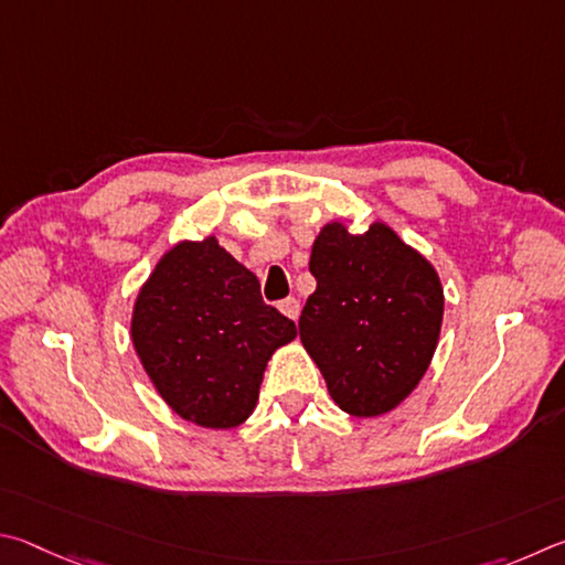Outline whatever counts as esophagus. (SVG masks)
Returning a JSON list of instances; mask_svg holds the SVG:
<instances>
[{
	"mask_svg": "<svg viewBox=\"0 0 565 565\" xmlns=\"http://www.w3.org/2000/svg\"><path fill=\"white\" fill-rule=\"evenodd\" d=\"M277 308H280V312L285 315V318H290V320H298L300 318V300L288 298V300H282L280 305H277Z\"/></svg>",
	"mask_w": 565,
	"mask_h": 565,
	"instance_id": "1",
	"label": "esophagus"
}]
</instances>
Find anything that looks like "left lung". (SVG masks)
Instances as JSON below:
<instances>
[{
    "label": "left lung",
    "instance_id": "8db88e82",
    "mask_svg": "<svg viewBox=\"0 0 565 565\" xmlns=\"http://www.w3.org/2000/svg\"><path fill=\"white\" fill-rule=\"evenodd\" d=\"M318 288L300 315V340L332 402L352 417H382L417 390L439 344L444 288L437 267L394 227L352 233L330 221L312 243Z\"/></svg>",
    "mask_w": 565,
    "mask_h": 565
}]
</instances>
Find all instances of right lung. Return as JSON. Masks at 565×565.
<instances>
[{
  "label": "right lung",
  "mask_w": 565,
  "mask_h": 565,
  "mask_svg": "<svg viewBox=\"0 0 565 565\" xmlns=\"http://www.w3.org/2000/svg\"><path fill=\"white\" fill-rule=\"evenodd\" d=\"M295 338V322L263 302L257 277L215 235L168 247L134 300L141 367L168 407L203 429L250 417L267 362Z\"/></svg>",
  "instance_id": "add662e5"
}]
</instances>
